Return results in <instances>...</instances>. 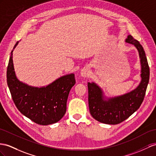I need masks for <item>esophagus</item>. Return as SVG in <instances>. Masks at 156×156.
I'll return each instance as SVG.
<instances>
[{"label": "esophagus", "instance_id": "1", "mask_svg": "<svg viewBox=\"0 0 156 156\" xmlns=\"http://www.w3.org/2000/svg\"><path fill=\"white\" fill-rule=\"evenodd\" d=\"M81 76L83 78H86L87 75H88V69L87 67H84L82 69L80 72Z\"/></svg>", "mask_w": 156, "mask_h": 156}]
</instances>
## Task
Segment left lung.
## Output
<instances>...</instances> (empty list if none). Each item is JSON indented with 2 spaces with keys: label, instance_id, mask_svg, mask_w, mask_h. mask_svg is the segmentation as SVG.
I'll return each mask as SVG.
<instances>
[{
  "label": "left lung",
  "instance_id": "left-lung-1",
  "mask_svg": "<svg viewBox=\"0 0 156 156\" xmlns=\"http://www.w3.org/2000/svg\"><path fill=\"white\" fill-rule=\"evenodd\" d=\"M125 42L135 46L140 58L142 79L137 87L122 95L107 98L96 83H87L90 114L98 121L107 125L121 123L139 109L149 82L150 68L142 46L130 35H128Z\"/></svg>",
  "mask_w": 156,
  "mask_h": 156
}]
</instances>
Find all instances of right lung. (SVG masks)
<instances>
[{
  "mask_svg": "<svg viewBox=\"0 0 156 156\" xmlns=\"http://www.w3.org/2000/svg\"><path fill=\"white\" fill-rule=\"evenodd\" d=\"M12 52L13 50L7 68L6 78L14 104L22 114L38 125L57 122L66 113L67 99L76 83L74 74L62 76L47 86H28L20 81L16 76Z\"/></svg>",
  "mask_w": 156,
  "mask_h": 156,
  "instance_id": "add662e5",
  "label": "right lung"
}]
</instances>
